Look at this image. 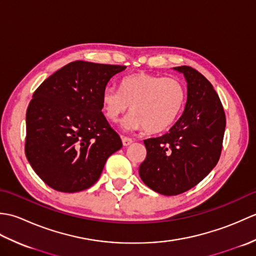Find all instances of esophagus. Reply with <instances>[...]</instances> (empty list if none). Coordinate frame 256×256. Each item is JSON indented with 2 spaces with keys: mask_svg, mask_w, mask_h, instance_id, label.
<instances>
[{
  "mask_svg": "<svg viewBox=\"0 0 256 256\" xmlns=\"http://www.w3.org/2000/svg\"><path fill=\"white\" fill-rule=\"evenodd\" d=\"M122 143H123L124 146H128V145H131V144L133 143V140H132V138L123 136V138H122Z\"/></svg>",
  "mask_w": 256,
  "mask_h": 256,
  "instance_id": "esophagus-1",
  "label": "esophagus"
}]
</instances>
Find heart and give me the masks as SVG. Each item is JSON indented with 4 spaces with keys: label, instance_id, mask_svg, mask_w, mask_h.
Masks as SVG:
<instances>
[{
    "label": "heart",
    "instance_id": "b5f03b06",
    "mask_svg": "<svg viewBox=\"0 0 256 256\" xmlns=\"http://www.w3.org/2000/svg\"><path fill=\"white\" fill-rule=\"evenodd\" d=\"M186 101V89L180 80L140 72L124 78L121 90L106 86L102 92L106 116L116 122L123 113H132L123 120L125 130H145L155 134L170 128Z\"/></svg>",
    "mask_w": 256,
    "mask_h": 256
}]
</instances>
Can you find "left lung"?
Listing matches in <instances>:
<instances>
[{
  "label": "left lung",
  "instance_id": "1",
  "mask_svg": "<svg viewBox=\"0 0 256 256\" xmlns=\"http://www.w3.org/2000/svg\"><path fill=\"white\" fill-rule=\"evenodd\" d=\"M174 69L187 81L184 110L168 133L144 140L148 154L138 170L146 186L165 196L187 192L214 170L226 128L224 106L209 81L192 67Z\"/></svg>",
  "mask_w": 256,
  "mask_h": 256
}]
</instances>
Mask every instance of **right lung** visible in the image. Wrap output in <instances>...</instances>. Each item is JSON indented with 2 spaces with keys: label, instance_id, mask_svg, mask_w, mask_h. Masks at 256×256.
Masks as SVG:
<instances>
[{
  "label": "right lung",
  "instance_id": "obj_1",
  "mask_svg": "<svg viewBox=\"0 0 256 256\" xmlns=\"http://www.w3.org/2000/svg\"><path fill=\"white\" fill-rule=\"evenodd\" d=\"M125 66L77 60L52 74L26 112L25 154L57 192H77L100 178L108 156L122 148L102 113V92Z\"/></svg>",
  "mask_w": 256,
  "mask_h": 256
}]
</instances>
